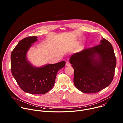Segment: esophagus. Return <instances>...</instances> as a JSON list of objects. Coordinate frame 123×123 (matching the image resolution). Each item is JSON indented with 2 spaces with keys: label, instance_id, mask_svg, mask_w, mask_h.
Here are the masks:
<instances>
[{
  "label": "esophagus",
  "instance_id": "esophagus-1",
  "mask_svg": "<svg viewBox=\"0 0 123 123\" xmlns=\"http://www.w3.org/2000/svg\"><path fill=\"white\" fill-rule=\"evenodd\" d=\"M66 66H71V64H70V63L69 62L67 61L66 63Z\"/></svg>",
  "mask_w": 123,
  "mask_h": 123
}]
</instances>
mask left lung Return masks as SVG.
<instances>
[{
    "mask_svg": "<svg viewBox=\"0 0 123 123\" xmlns=\"http://www.w3.org/2000/svg\"><path fill=\"white\" fill-rule=\"evenodd\" d=\"M100 43L76 52L69 58L74 69V84L84 93L102 90L111 84L114 77L116 59L112 45L104 38Z\"/></svg>",
    "mask_w": 123,
    "mask_h": 123,
    "instance_id": "1",
    "label": "left lung"
}]
</instances>
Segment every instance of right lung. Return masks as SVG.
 <instances>
[{"mask_svg":"<svg viewBox=\"0 0 123 123\" xmlns=\"http://www.w3.org/2000/svg\"><path fill=\"white\" fill-rule=\"evenodd\" d=\"M37 37H29L20 40L11 55V71L20 88L32 94H43L50 91L55 84L59 69L65 67L66 62L47 64L42 67L32 66L28 60L27 54Z\"/></svg>","mask_w":123,"mask_h":123,"instance_id":"add662e5","label":"right lung"}]
</instances>
